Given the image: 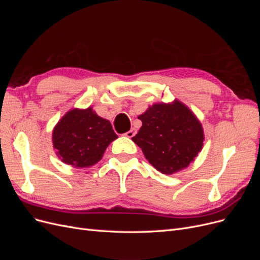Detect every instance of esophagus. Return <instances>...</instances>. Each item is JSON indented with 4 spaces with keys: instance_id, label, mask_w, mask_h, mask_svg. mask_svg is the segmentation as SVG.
Returning <instances> with one entry per match:
<instances>
[{
    "instance_id": "obj_1",
    "label": "esophagus",
    "mask_w": 260,
    "mask_h": 260,
    "mask_svg": "<svg viewBox=\"0 0 260 260\" xmlns=\"http://www.w3.org/2000/svg\"><path fill=\"white\" fill-rule=\"evenodd\" d=\"M136 133H137V130L135 128H131L127 133H125L124 136L127 137V138H132V137L136 136Z\"/></svg>"
}]
</instances>
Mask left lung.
Returning a JSON list of instances; mask_svg holds the SVG:
<instances>
[{
    "instance_id": "8db88e82",
    "label": "left lung",
    "mask_w": 260,
    "mask_h": 260,
    "mask_svg": "<svg viewBox=\"0 0 260 260\" xmlns=\"http://www.w3.org/2000/svg\"><path fill=\"white\" fill-rule=\"evenodd\" d=\"M139 119L142 127L132 141L161 174L172 175L186 168L201 152L204 142L202 124L180 101L149 106Z\"/></svg>"
}]
</instances>
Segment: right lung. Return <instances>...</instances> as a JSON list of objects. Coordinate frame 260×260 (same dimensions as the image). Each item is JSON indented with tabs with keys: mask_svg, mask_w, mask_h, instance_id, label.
<instances>
[{
	"mask_svg": "<svg viewBox=\"0 0 260 260\" xmlns=\"http://www.w3.org/2000/svg\"><path fill=\"white\" fill-rule=\"evenodd\" d=\"M117 138L112 123L88 107L74 108L62 116L53 130L52 141L62 162L84 168L100 161Z\"/></svg>",
	"mask_w": 260,
	"mask_h": 260,
	"instance_id": "add662e5",
	"label": "right lung"
}]
</instances>
